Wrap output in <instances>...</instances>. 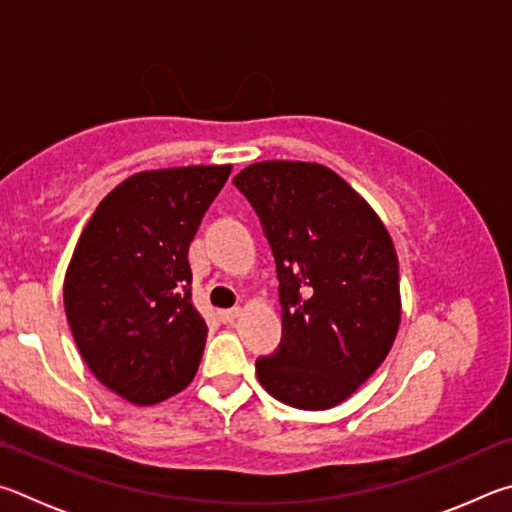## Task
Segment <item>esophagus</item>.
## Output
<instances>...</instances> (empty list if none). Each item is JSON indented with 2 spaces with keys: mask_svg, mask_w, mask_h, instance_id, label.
<instances>
[{
  "mask_svg": "<svg viewBox=\"0 0 512 512\" xmlns=\"http://www.w3.org/2000/svg\"><path fill=\"white\" fill-rule=\"evenodd\" d=\"M238 315H240V308H229V310H220L218 312V317H220L222 324H233V321L238 319Z\"/></svg>",
  "mask_w": 512,
  "mask_h": 512,
  "instance_id": "obj_1",
  "label": "esophagus"
}]
</instances>
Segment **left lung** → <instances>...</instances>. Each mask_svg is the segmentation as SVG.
<instances>
[{
	"mask_svg": "<svg viewBox=\"0 0 512 512\" xmlns=\"http://www.w3.org/2000/svg\"><path fill=\"white\" fill-rule=\"evenodd\" d=\"M270 242L283 337L258 357L263 389L319 411L344 402L389 355L400 326L398 256L375 211L308 161H261L233 177Z\"/></svg>",
	"mask_w": 512,
	"mask_h": 512,
	"instance_id": "8db88e82",
	"label": "left lung"
}]
</instances>
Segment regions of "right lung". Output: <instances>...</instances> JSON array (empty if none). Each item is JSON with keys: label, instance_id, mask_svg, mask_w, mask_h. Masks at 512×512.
<instances>
[{"label": "right lung", "instance_id": "right-lung-1", "mask_svg": "<svg viewBox=\"0 0 512 512\" xmlns=\"http://www.w3.org/2000/svg\"><path fill=\"white\" fill-rule=\"evenodd\" d=\"M231 166L146 170L98 204L71 256L65 312L107 389L157 405L188 387L206 324L191 299L188 247Z\"/></svg>", "mask_w": 512, "mask_h": 512}]
</instances>
